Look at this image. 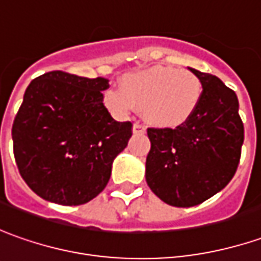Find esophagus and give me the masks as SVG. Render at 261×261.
Segmentation results:
<instances>
[{
    "label": "esophagus",
    "instance_id": "obj_1",
    "mask_svg": "<svg viewBox=\"0 0 261 261\" xmlns=\"http://www.w3.org/2000/svg\"><path fill=\"white\" fill-rule=\"evenodd\" d=\"M133 133H134V134H144V133H146V128H144L141 124H134V125H133Z\"/></svg>",
    "mask_w": 261,
    "mask_h": 261
}]
</instances>
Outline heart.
<instances>
[{"label":"heart","mask_w":261,"mask_h":261,"mask_svg":"<svg viewBox=\"0 0 261 261\" xmlns=\"http://www.w3.org/2000/svg\"><path fill=\"white\" fill-rule=\"evenodd\" d=\"M202 92V82L193 72L159 65L125 75L120 89H110L103 102L118 115L140 108L150 125L173 128L192 117Z\"/></svg>","instance_id":"1"}]
</instances>
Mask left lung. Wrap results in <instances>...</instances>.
I'll list each match as a JSON object with an SVG mask.
<instances>
[{
    "label": "left lung",
    "mask_w": 261,
    "mask_h": 261,
    "mask_svg": "<svg viewBox=\"0 0 261 261\" xmlns=\"http://www.w3.org/2000/svg\"><path fill=\"white\" fill-rule=\"evenodd\" d=\"M201 79L193 115L172 128H148L146 182L163 202L189 208L222 191L236 173L244 141L236 92L220 77L189 68Z\"/></svg>",
    "instance_id": "8db88e82"
}]
</instances>
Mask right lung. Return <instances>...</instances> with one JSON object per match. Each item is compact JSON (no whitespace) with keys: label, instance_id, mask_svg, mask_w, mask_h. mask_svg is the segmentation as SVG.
<instances>
[{"label":"right lung","instance_id":"add662e5","mask_svg":"<svg viewBox=\"0 0 261 261\" xmlns=\"http://www.w3.org/2000/svg\"><path fill=\"white\" fill-rule=\"evenodd\" d=\"M105 77L47 72L27 86L13 124L14 158L33 192L59 205H82L107 186L127 147L131 122L102 103Z\"/></svg>","mask_w":261,"mask_h":261}]
</instances>
